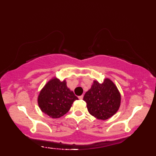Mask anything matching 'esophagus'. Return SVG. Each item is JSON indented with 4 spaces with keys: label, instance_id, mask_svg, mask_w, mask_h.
Here are the masks:
<instances>
[{
    "label": "esophagus",
    "instance_id": "esophagus-1",
    "mask_svg": "<svg viewBox=\"0 0 156 156\" xmlns=\"http://www.w3.org/2000/svg\"><path fill=\"white\" fill-rule=\"evenodd\" d=\"M78 98L80 99V100H83V95H82V96H79V97H78Z\"/></svg>",
    "mask_w": 156,
    "mask_h": 156
}]
</instances>
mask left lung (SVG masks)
Wrapping results in <instances>:
<instances>
[{"instance_id":"obj_1","label":"left lung","mask_w":156,"mask_h":156,"mask_svg":"<svg viewBox=\"0 0 156 156\" xmlns=\"http://www.w3.org/2000/svg\"><path fill=\"white\" fill-rule=\"evenodd\" d=\"M83 100L91 115L105 120L112 118L119 109L121 94L114 83L107 78L102 83L94 80L91 87L84 94Z\"/></svg>"}]
</instances>
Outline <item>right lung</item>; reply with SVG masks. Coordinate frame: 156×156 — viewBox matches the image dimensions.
Masks as SVG:
<instances>
[{
  "instance_id": "obj_1",
  "label": "right lung",
  "mask_w": 156,
  "mask_h": 156,
  "mask_svg": "<svg viewBox=\"0 0 156 156\" xmlns=\"http://www.w3.org/2000/svg\"><path fill=\"white\" fill-rule=\"evenodd\" d=\"M76 100L78 98L67 87L65 80L53 77L41 89L37 100L42 112L51 118H59L69 111Z\"/></svg>"
}]
</instances>
